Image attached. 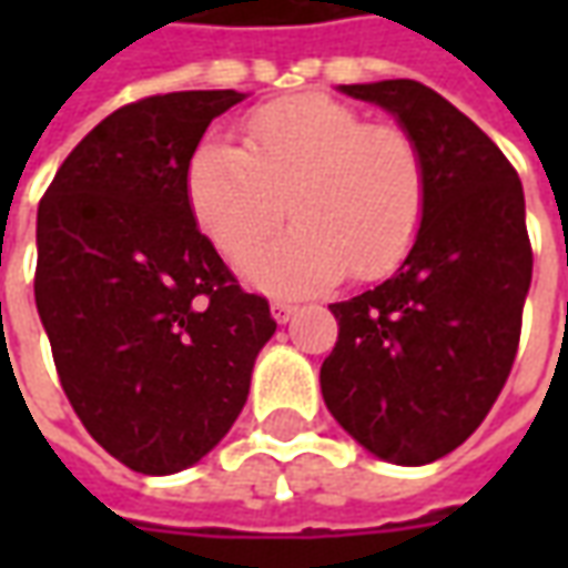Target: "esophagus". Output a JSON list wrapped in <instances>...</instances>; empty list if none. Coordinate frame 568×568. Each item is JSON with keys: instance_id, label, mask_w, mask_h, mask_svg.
Listing matches in <instances>:
<instances>
[{"instance_id": "1", "label": "esophagus", "mask_w": 568, "mask_h": 568, "mask_svg": "<svg viewBox=\"0 0 568 568\" xmlns=\"http://www.w3.org/2000/svg\"><path fill=\"white\" fill-rule=\"evenodd\" d=\"M295 310H297L295 301H285V297H276V301L271 304V313L276 322H288L292 316H295Z\"/></svg>"}]
</instances>
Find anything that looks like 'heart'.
I'll return each mask as SVG.
<instances>
[{"label": "heart", "instance_id": "b5f03b06", "mask_svg": "<svg viewBox=\"0 0 568 568\" xmlns=\"http://www.w3.org/2000/svg\"><path fill=\"white\" fill-rule=\"evenodd\" d=\"M185 194L200 234L236 267L292 212V234L248 267L261 285L292 292L349 271L362 280L395 271L423 231L428 179L405 128L368 124L325 93H297L246 118L243 149L200 142Z\"/></svg>", "mask_w": 568, "mask_h": 568}]
</instances>
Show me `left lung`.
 I'll return each mask as SVG.
<instances>
[{"label": "left lung", "instance_id": "1", "mask_svg": "<svg viewBox=\"0 0 568 568\" xmlns=\"http://www.w3.org/2000/svg\"><path fill=\"white\" fill-rule=\"evenodd\" d=\"M383 105L426 161V219L405 264L332 304L322 398L386 463L426 465L475 432L511 374L532 280L524 185L499 145L410 79L344 84Z\"/></svg>", "mask_w": 568, "mask_h": 568}]
</instances>
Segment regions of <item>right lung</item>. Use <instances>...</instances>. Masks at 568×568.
Listing matches in <instances>:
<instances>
[{"mask_svg":"<svg viewBox=\"0 0 568 568\" xmlns=\"http://www.w3.org/2000/svg\"><path fill=\"white\" fill-rule=\"evenodd\" d=\"M246 93L121 105L60 163L39 203L36 307L91 438L142 475L203 459L246 405L276 322L187 210L185 170Z\"/></svg>","mask_w":568,"mask_h":568,"instance_id":"obj_1","label":"right lung"}]
</instances>
